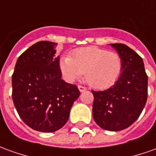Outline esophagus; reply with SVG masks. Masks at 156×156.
Segmentation results:
<instances>
[{
  "mask_svg": "<svg viewBox=\"0 0 156 156\" xmlns=\"http://www.w3.org/2000/svg\"><path fill=\"white\" fill-rule=\"evenodd\" d=\"M78 89H79V91H80V92L87 91V87H82V86H78Z\"/></svg>",
  "mask_w": 156,
  "mask_h": 156,
  "instance_id": "1",
  "label": "esophagus"
}]
</instances>
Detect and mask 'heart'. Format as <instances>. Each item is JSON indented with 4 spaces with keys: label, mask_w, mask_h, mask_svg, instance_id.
<instances>
[{
    "label": "heart",
    "mask_w": 156,
    "mask_h": 156,
    "mask_svg": "<svg viewBox=\"0 0 156 156\" xmlns=\"http://www.w3.org/2000/svg\"><path fill=\"white\" fill-rule=\"evenodd\" d=\"M59 69L69 82L80 79L85 74V79L92 87L106 88L121 76L122 60L116 52L88 47L73 51L70 57H62Z\"/></svg>",
    "instance_id": "obj_1"
}]
</instances>
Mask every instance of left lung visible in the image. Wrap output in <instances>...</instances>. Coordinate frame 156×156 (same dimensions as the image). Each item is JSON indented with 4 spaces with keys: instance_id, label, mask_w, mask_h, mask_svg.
Instances as JSON below:
<instances>
[{
    "instance_id": "1",
    "label": "left lung",
    "mask_w": 156,
    "mask_h": 156,
    "mask_svg": "<svg viewBox=\"0 0 156 156\" xmlns=\"http://www.w3.org/2000/svg\"><path fill=\"white\" fill-rule=\"evenodd\" d=\"M122 60L119 79L105 91H92V115L107 131H121L137 121L148 97V76L140 56L125 44H109Z\"/></svg>"
}]
</instances>
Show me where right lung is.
<instances>
[{
	"instance_id": "right-lung-1",
	"label": "right lung",
	"mask_w": 156,
	"mask_h": 156,
	"mask_svg": "<svg viewBox=\"0 0 156 156\" xmlns=\"http://www.w3.org/2000/svg\"><path fill=\"white\" fill-rule=\"evenodd\" d=\"M57 43L41 41L23 51L12 77V100L23 121L30 128L52 133L69 120L80 92L61 79Z\"/></svg>"
}]
</instances>
